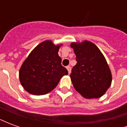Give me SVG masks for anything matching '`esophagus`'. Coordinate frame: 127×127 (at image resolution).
<instances>
[{
    "label": "esophagus",
    "mask_w": 127,
    "mask_h": 127,
    "mask_svg": "<svg viewBox=\"0 0 127 127\" xmlns=\"http://www.w3.org/2000/svg\"><path fill=\"white\" fill-rule=\"evenodd\" d=\"M66 69L68 70V73H69V74L71 73V66H66Z\"/></svg>",
    "instance_id": "34e87169"
}]
</instances>
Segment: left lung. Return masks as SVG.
<instances>
[{"label": "left lung", "mask_w": 127, "mask_h": 127, "mask_svg": "<svg viewBox=\"0 0 127 127\" xmlns=\"http://www.w3.org/2000/svg\"><path fill=\"white\" fill-rule=\"evenodd\" d=\"M77 63L70 77L75 89L86 98H99L112 83V73L103 54L88 41L72 43Z\"/></svg>", "instance_id": "left-lung-1"}]
</instances>
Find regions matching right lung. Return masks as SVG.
Returning <instances> with one entry per match:
<instances>
[{
	"instance_id": "right-lung-1",
	"label": "right lung",
	"mask_w": 127,
	"mask_h": 127,
	"mask_svg": "<svg viewBox=\"0 0 127 127\" xmlns=\"http://www.w3.org/2000/svg\"><path fill=\"white\" fill-rule=\"evenodd\" d=\"M61 45L45 41L36 46L21 66L19 77L22 86L29 93L42 95L58 85L61 77L68 74L58 52Z\"/></svg>"
}]
</instances>
